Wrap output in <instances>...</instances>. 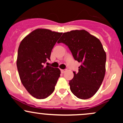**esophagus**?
Returning a JSON list of instances; mask_svg holds the SVG:
<instances>
[{
    "label": "esophagus",
    "instance_id": "esophagus-1",
    "mask_svg": "<svg viewBox=\"0 0 123 123\" xmlns=\"http://www.w3.org/2000/svg\"><path fill=\"white\" fill-rule=\"evenodd\" d=\"M66 71V69H61V73H65V72Z\"/></svg>",
    "mask_w": 123,
    "mask_h": 123
}]
</instances>
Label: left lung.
<instances>
[{
  "instance_id": "1",
  "label": "left lung",
  "mask_w": 123,
  "mask_h": 123,
  "mask_svg": "<svg viewBox=\"0 0 123 123\" xmlns=\"http://www.w3.org/2000/svg\"><path fill=\"white\" fill-rule=\"evenodd\" d=\"M69 47L74 59L81 63L79 72L69 84L72 92L81 99L95 95L105 74L106 55L98 38L85 30H75L63 33L58 43Z\"/></svg>"
}]
</instances>
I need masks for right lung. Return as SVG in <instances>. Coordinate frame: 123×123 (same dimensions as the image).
Wrapping results in <instances>:
<instances>
[{"label":"right lung","instance_id":"add662e5","mask_svg":"<svg viewBox=\"0 0 123 123\" xmlns=\"http://www.w3.org/2000/svg\"><path fill=\"white\" fill-rule=\"evenodd\" d=\"M62 34L37 29L24 38L19 44L17 60L18 73L22 84L35 98H46L54 91L61 71L44 64L50 60L52 49Z\"/></svg>","mask_w":123,"mask_h":123}]
</instances>
